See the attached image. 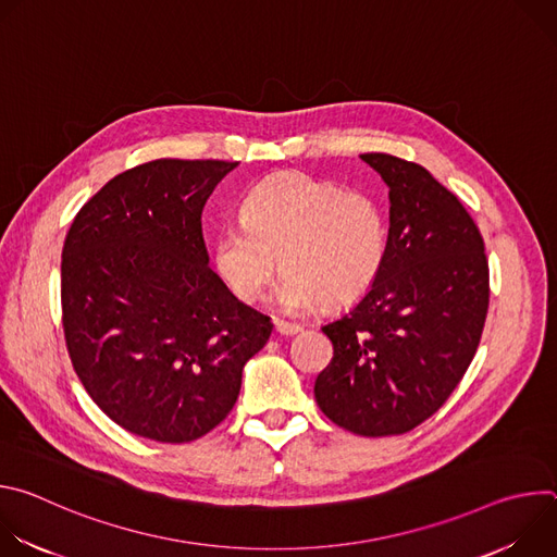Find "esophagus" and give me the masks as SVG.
<instances>
[{
	"label": "esophagus",
	"instance_id": "obj_1",
	"mask_svg": "<svg viewBox=\"0 0 557 557\" xmlns=\"http://www.w3.org/2000/svg\"><path fill=\"white\" fill-rule=\"evenodd\" d=\"M301 329L297 324H288V322H275V333L282 337H293L297 335Z\"/></svg>",
	"mask_w": 557,
	"mask_h": 557
}]
</instances>
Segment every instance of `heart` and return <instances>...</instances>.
I'll list each match as a JSON object with an SVG mask.
<instances>
[{
  "label": "heart",
  "instance_id": "b5f03b06",
  "mask_svg": "<svg viewBox=\"0 0 557 557\" xmlns=\"http://www.w3.org/2000/svg\"><path fill=\"white\" fill-rule=\"evenodd\" d=\"M243 222L218 231L213 262L245 304L264 295L280 258L284 277L275 299L284 310L346 308L372 288L387 258L383 202L301 172L256 185L243 202Z\"/></svg>",
  "mask_w": 557,
  "mask_h": 557
}]
</instances>
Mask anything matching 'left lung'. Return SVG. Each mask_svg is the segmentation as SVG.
<instances>
[{"label":"left lung","mask_w":557,"mask_h":557,"mask_svg":"<svg viewBox=\"0 0 557 557\" xmlns=\"http://www.w3.org/2000/svg\"><path fill=\"white\" fill-rule=\"evenodd\" d=\"M389 187L381 275L339 320L322 326L333 359L314 381L320 410L359 436L404 434L460 383L490 308L483 235L425 168L361 153Z\"/></svg>","instance_id":"8db88e82"}]
</instances>
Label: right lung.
I'll return each instance as SVG.
<instances>
[{"instance_id":"1","label":"right lung","mask_w":557,"mask_h":557,"mask_svg":"<svg viewBox=\"0 0 557 557\" xmlns=\"http://www.w3.org/2000/svg\"><path fill=\"white\" fill-rule=\"evenodd\" d=\"M158 158L114 176L76 213L61 253L67 355L123 430L189 443L233 410L271 317L209 269L202 209L235 170Z\"/></svg>"}]
</instances>
